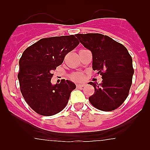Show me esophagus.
Wrapping results in <instances>:
<instances>
[{
	"label": "esophagus",
	"instance_id": "1",
	"mask_svg": "<svg viewBox=\"0 0 150 150\" xmlns=\"http://www.w3.org/2000/svg\"><path fill=\"white\" fill-rule=\"evenodd\" d=\"M85 84H76V87L77 88H83V87H84Z\"/></svg>",
	"mask_w": 150,
	"mask_h": 150
}]
</instances>
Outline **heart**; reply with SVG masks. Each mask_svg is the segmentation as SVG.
<instances>
[{
	"label": "heart",
	"instance_id": "heart-1",
	"mask_svg": "<svg viewBox=\"0 0 150 150\" xmlns=\"http://www.w3.org/2000/svg\"><path fill=\"white\" fill-rule=\"evenodd\" d=\"M84 77V74L82 72H75L70 75V79L74 82H82Z\"/></svg>",
	"mask_w": 150,
	"mask_h": 150
}]
</instances>
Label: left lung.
<instances>
[{
    "mask_svg": "<svg viewBox=\"0 0 150 150\" xmlns=\"http://www.w3.org/2000/svg\"><path fill=\"white\" fill-rule=\"evenodd\" d=\"M76 38L92 53V68L102 76V83H89L95 93L88 98L93 107L112 111L123 104L132 83V58L127 49L107 35L77 34Z\"/></svg>",
    "mask_w": 150,
    "mask_h": 150,
    "instance_id": "left-lung-1",
    "label": "left lung"
}]
</instances>
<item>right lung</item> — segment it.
<instances>
[{"mask_svg":"<svg viewBox=\"0 0 150 150\" xmlns=\"http://www.w3.org/2000/svg\"><path fill=\"white\" fill-rule=\"evenodd\" d=\"M79 44L74 35L43 38L28 47L19 59L18 79L20 91L29 107L42 116H53L66 107L72 82L62 79L52 85L53 72L64 57Z\"/></svg>","mask_w":150,"mask_h":150,"instance_id":"obj_1","label":"right lung"}]
</instances>
